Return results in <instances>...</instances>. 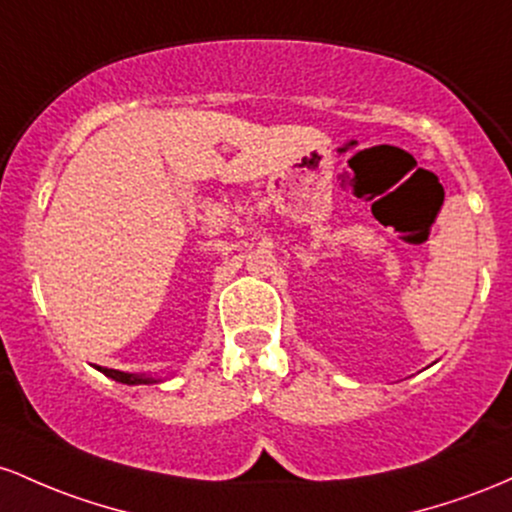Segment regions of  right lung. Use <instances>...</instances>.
Wrapping results in <instances>:
<instances>
[{
	"mask_svg": "<svg viewBox=\"0 0 512 512\" xmlns=\"http://www.w3.org/2000/svg\"><path fill=\"white\" fill-rule=\"evenodd\" d=\"M106 377H111V380L116 382H123V384H147L152 380H147V377H137V375H128V372H120V370H108V367H99Z\"/></svg>",
	"mask_w": 512,
	"mask_h": 512,
	"instance_id": "right-lung-1",
	"label": "right lung"
}]
</instances>
